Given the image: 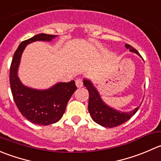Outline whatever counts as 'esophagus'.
I'll use <instances>...</instances> for the list:
<instances>
[{"instance_id":"34e87169","label":"esophagus","mask_w":161,"mask_h":161,"mask_svg":"<svg viewBox=\"0 0 161 161\" xmlns=\"http://www.w3.org/2000/svg\"><path fill=\"white\" fill-rule=\"evenodd\" d=\"M75 85H76V86L78 87V88H81V87H82V86H83V83H82V79H76Z\"/></svg>"}]
</instances>
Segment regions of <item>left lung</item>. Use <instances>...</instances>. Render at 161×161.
<instances>
[{"label":"left lung","instance_id":"obj_1","mask_svg":"<svg viewBox=\"0 0 161 161\" xmlns=\"http://www.w3.org/2000/svg\"><path fill=\"white\" fill-rule=\"evenodd\" d=\"M125 47L129 49L130 52L135 53L141 57L138 51L131 46L126 44ZM83 85L86 87L90 94L88 104L89 112L93 121L99 125L109 128L121 125L130 119L139 108V107H137L130 112L116 110L104 102L98 90L90 79H84Z\"/></svg>","mask_w":161,"mask_h":161}]
</instances>
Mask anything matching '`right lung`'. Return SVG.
<instances>
[{
	"instance_id": "right-lung-1",
	"label": "right lung",
	"mask_w": 161,
	"mask_h": 161,
	"mask_svg": "<svg viewBox=\"0 0 161 161\" xmlns=\"http://www.w3.org/2000/svg\"><path fill=\"white\" fill-rule=\"evenodd\" d=\"M57 37L39 34L22 42L11 64L9 81L14 101L22 115L37 125L46 126L59 121L64 113L68 101L77 90L75 81L57 82L46 90H37L23 85L18 76L22 54L26 46L34 42H51Z\"/></svg>"
}]
</instances>
